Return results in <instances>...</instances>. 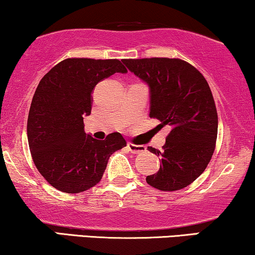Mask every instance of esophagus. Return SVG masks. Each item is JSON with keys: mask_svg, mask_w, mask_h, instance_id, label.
<instances>
[{"mask_svg": "<svg viewBox=\"0 0 255 255\" xmlns=\"http://www.w3.org/2000/svg\"><path fill=\"white\" fill-rule=\"evenodd\" d=\"M128 151H130L131 153H133V154H140V153L146 151L145 146L135 145V144H133V142H128Z\"/></svg>", "mask_w": 255, "mask_h": 255, "instance_id": "1", "label": "esophagus"}]
</instances>
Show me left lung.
Wrapping results in <instances>:
<instances>
[{
    "mask_svg": "<svg viewBox=\"0 0 255 255\" xmlns=\"http://www.w3.org/2000/svg\"><path fill=\"white\" fill-rule=\"evenodd\" d=\"M123 62L149 87V117L160 121L159 128L170 130L162 151L147 147L161 163L146 182L161 191L183 189L204 172L215 152L218 116L210 87L198 69L179 58Z\"/></svg>",
    "mask_w": 255,
    "mask_h": 255,
    "instance_id": "obj_1",
    "label": "left lung"
}]
</instances>
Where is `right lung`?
I'll use <instances>...</instances> for the list:
<instances>
[{
	"mask_svg": "<svg viewBox=\"0 0 255 255\" xmlns=\"http://www.w3.org/2000/svg\"><path fill=\"white\" fill-rule=\"evenodd\" d=\"M127 72L118 59L68 58L40 80L27 117V140L38 172L55 189L78 194L96 186L110 155L127 146L118 132L94 139L83 123L97 83Z\"/></svg>",
	"mask_w": 255,
	"mask_h": 255,
	"instance_id": "add662e5",
	"label": "right lung"
}]
</instances>
